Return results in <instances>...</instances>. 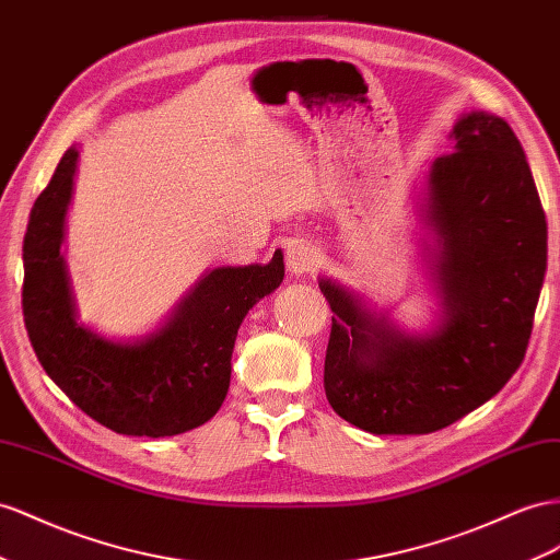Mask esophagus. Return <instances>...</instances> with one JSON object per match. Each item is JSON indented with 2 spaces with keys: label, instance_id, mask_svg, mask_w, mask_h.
I'll use <instances>...</instances> for the list:
<instances>
[{
  "label": "esophagus",
  "instance_id": "34e87169",
  "mask_svg": "<svg viewBox=\"0 0 560 560\" xmlns=\"http://www.w3.org/2000/svg\"><path fill=\"white\" fill-rule=\"evenodd\" d=\"M284 261L287 270H290L292 276H306L317 264V252L308 243H304V240H292V243L287 245Z\"/></svg>",
  "mask_w": 560,
  "mask_h": 560
}]
</instances>
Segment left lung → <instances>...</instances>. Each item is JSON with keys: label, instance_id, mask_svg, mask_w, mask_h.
<instances>
[{"label": "left lung", "instance_id": "obj_1", "mask_svg": "<svg viewBox=\"0 0 560 560\" xmlns=\"http://www.w3.org/2000/svg\"><path fill=\"white\" fill-rule=\"evenodd\" d=\"M417 195L438 325L410 335L365 296L317 278L331 308L325 393L374 435L450 427L502 390L523 362L547 273V219L516 133L464 113Z\"/></svg>", "mask_w": 560, "mask_h": 560}]
</instances>
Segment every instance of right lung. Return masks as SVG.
<instances>
[{
  "label": "right lung",
  "mask_w": 560,
  "mask_h": 560,
  "mask_svg": "<svg viewBox=\"0 0 560 560\" xmlns=\"http://www.w3.org/2000/svg\"><path fill=\"white\" fill-rule=\"evenodd\" d=\"M80 150L70 145L30 211L23 240V317L44 372L98 424L164 438L202 427L231 386V355L245 315L284 278L268 264L209 268L143 337L110 339L78 320L63 256Z\"/></svg>",
  "instance_id": "1"
}]
</instances>
